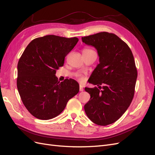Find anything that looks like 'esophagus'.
I'll return each mask as SVG.
<instances>
[{
  "mask_svg": "<svg viewBox=\"0 0 155 155\" xmlns=\"http://www.w3.org/2000/svg\"><path fill=\"white\" fill-rule=\"evenodd\" d=\"M79 91H81V92L83 91V86L81 85H79Z\"/></svg>",
  "mask_w": 155,
  "mask_h": 155,
  "instance_id": "esophagus-1",
  "label": "esophagus"
}]
</instances>
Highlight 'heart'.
<instances>
[{
  "label": "heart",
  "instance_id": "obj_1",
  "mask_svg": "<svg viewBox=\"0 0 155 155\" xmlns=\"http://www.w3.org/2000/svg\"><path fill=\"white\" fill-rule=\"evenodd\" d=\"M91 52H94V51L92 49L87 48H84L83 50V54H88V53H91ZM76 77H77V78L80 81H83V76H82L81 74H79V73L77 74H76Z\"/></svg>",
  "mask_w": 155,
  "mask_h": 155
}]
</instances>
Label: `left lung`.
<instances>
[{
    "label": "left lung",
    "mask_w": 155,
    "mask_h": 155,
    "mask_svg": "<svg viewBox=\"0 0 155 155\" xmlns=\"http://www.w3.org/2000/svg\"><path fill=\"white\" fill-rule=\"evenodd\" d=\"M81 39L97 50L100 60L88 79L99 87L85 88L91 96L84 107L85 113L98 125L113 124L124 114L134 97L138 74L133 53L124 41L111 33L100 32Z\"/></svg>",
    "instance_id": "obj_1"
}]
</instances>
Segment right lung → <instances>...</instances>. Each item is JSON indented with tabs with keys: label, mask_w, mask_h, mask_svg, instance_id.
<instances>
[{
	"label": "right lung",
	"mask_w": 155,
	"mask_h": 155,
	"mask_svg": "<svg viewBox=\"0 0 155 155\" xmlns=\"http://www.w3.org/2000/svg\"><path fill=\"white\" fill-rule=\"evenodd\" d=\"M78 41L77 37L46 35L32 40L22 53L17 65V89L23 104L35 118H55L79 92L74 79L60 82L55 76Z\"/></svg>",
	"instance_id": "obj_1"
}]
</instances>
